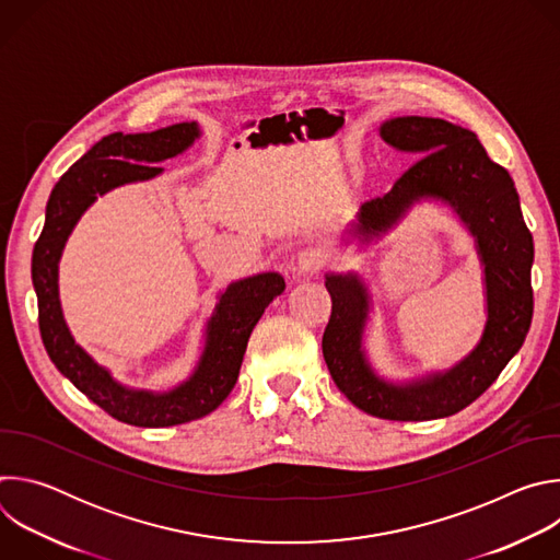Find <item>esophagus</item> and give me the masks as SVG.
I'll list each match as a JSON object with an SVG mask.
<instances>
[{
    "instance_id": "obj_1",
    "label": "esophagus",
    "mask_w": 560,
    "mask_h": 560,
    "mask_svg": "<svg viewBox=\"0 0 560 560\" xmlns=\"http://www.w3.org/2000/svg\"><path fill=\"white\" fill-rule=\"evenodd\" d=\"M330 257L322 248H305L296 255V275H316L318 270H324L328 266Z\"/></svg>"
}]
</instances>
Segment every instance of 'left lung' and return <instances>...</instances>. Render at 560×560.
<instances>
[{
    "label": "left lung",
    "instance_id": "8db88e82",
    "mask_svg": "<svg viewBox=\"0 0 560 560\" xmlns=\"http://www.w3.org/2000/svg\"><path fill=\"white\" fill-rule=\"evenodd\" d=\"M381 137L423 154L389 192L361 206L357 234L372 238L392 228L421 199L450 203L476 238L486 266L488 324L478 346L452 370L394 385L374 374L361 341L368 292L354 275H328L332 314L324 332V359L350 401L387 421H430L460 412L476 401L521 350L532 326L534 242L525 225L510 173L492 162L471 130L434 117H396Z\"/></svg>",
    "mask_w": 560,
    "mask_h": 560
}]
</instances>
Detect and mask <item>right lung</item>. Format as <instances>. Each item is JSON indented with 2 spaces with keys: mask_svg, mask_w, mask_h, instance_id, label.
<instances>
[{
  "mask_svg": "<svg viewBox=\"0 0 560 560\" xmlns=\"http://www.w3.org/2000/svg\"><path fill=\"white\" fill-rule=\"evenodd\" d=\"M199 137L197 124H175L154 132H113L100 139L55 184L44 230L33 250V285L39 307V332L55 368L113 419L137 428H171L217 410L232 392L248 339L264 310L285 290L277 272L228 285L208 322L206 348L192 376L171 392L128 389L79 348L61 316L57 264L79 217L117 186L145 182L162 173L154 164L184 152Z\"/></svg>",
  "mask_w": 560,
  "mask_h": 560,
  "instance_id": "right-lung-1",
  "label": "right lung"
}]
</instances>
